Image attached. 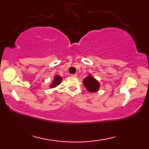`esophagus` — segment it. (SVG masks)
I'll return each instance as SVG.
<instances>
[{
  "label": "esophagus",
  "mask_w": 149,
  "mask_h": 149,
  "mask_svg": "<svg viewBox=\"0 0 149 149\" xmlns=\"http://www.w3.org/2000/svg\"><path fill=\"white\" fill-rule=\"evenodd\" d=\"M72 76L73 77H77V74H71Z\"/></svg>",
  "instance_id": "1"
}]
</instances>
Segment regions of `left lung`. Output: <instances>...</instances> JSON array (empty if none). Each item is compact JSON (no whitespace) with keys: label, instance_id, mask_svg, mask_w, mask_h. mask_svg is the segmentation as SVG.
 Instances as JSON below:
<instances>
[{"label":"left lung","instance_id":"left-lung-1","mask_svg":"<svg viewBox=\"0 0 149 149\" xmlns=\"http://www.w3.org/2000/svg\"><path fill=\"white\" fill-rule=\"evenodd\" d=\"M84 85L85 88L89 91V92L95 93L99 90L100 84L97 79L93 77L91 74H89L87 77H86L83 81Z\"/></svg>","mask_w":149,"mask_h":149}]
</instances>
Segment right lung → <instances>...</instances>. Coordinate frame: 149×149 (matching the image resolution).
<instances>
[{"mask_svg":"<svg viewBox=\"0 0 149 149\" xmlns=\"http://www.w3.org/2000/svg\"><path fill=\"white\" fill-rule=\"evenodd\" d=\"M62 77L61 76H60L59 75H56L54 76V78L53 81H52V84L50 85V88H54L56 87L58 85H59L60 84V83L62 82Z\"/></svg>","mask_w":149,"mask_h":149,"instance_id":"1","label":"right lung"}]
</instances>
